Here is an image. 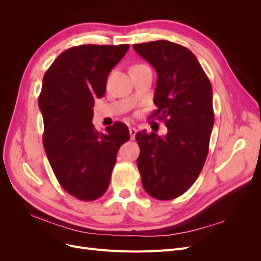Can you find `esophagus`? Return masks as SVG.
I'll return each instance as SVG.
<instances>
[{
  "mask_svg": "<svg viewBox=\"0 0 261 261\" xmlns=\"http://www.w3.org/2000/svg\"><path fill=\"white\" fill-rule=\"evenodd\" d=\"M137 133V129L135 127H129V134H130V139L134 140L135 139V135Z\"/></svg>",
  "mask_w": 261,
  "mask_h": 261,
  "instance_id": "1",
  "label": "esophagus"
}]
</instances>
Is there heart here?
<instances>
[{"label": "heart", "instance_id": "obj_1", "mask_svg": "<svg viewBox=\"0 0 261 261\" xmlns=\"http://www.w3.org/2000/svg\"><path fill=\"white\" fill-rule=\"evenodd\" d=\"M135 66H139V65H135Z\"/></svg>", "mask_w": 261, "mask_h": 261}]
</instances>
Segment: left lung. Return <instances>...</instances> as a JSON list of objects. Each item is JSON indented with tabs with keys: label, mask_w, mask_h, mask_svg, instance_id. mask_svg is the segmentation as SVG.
<instances>
[{
	"label": "left lung",
	"mask_w": 261,
	"mask_h": 261,
	"mask_svg": "<svg viewBox=\"0 0 261 261\" xmlns=\"http://www.w3.org/2000/svg\"><path fill=\"white\" fill-rule=\"evenodd\" d=\"M153 66L158 80L150 117L163 120L165 136L136 134L137 167L147 194L159 200L177 198L199 176L207 159L215 123L212 88L198 60L185 46L158 40L134 44Z\"/></svg>",
	"instance_id": "left-lung-1"
}]
</instances>
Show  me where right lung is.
I'll return each mask as SVG.
<instances>
[{
	"mask_svg": "<svg viewBox=\"0 0 261 261\" xmlns=\"http://www.w3.org/2000/svg\"><path fill=\"white\" fill-rule=\"evenodd\" d=\"M128 48L73 46L54 60L43 77L38 100L43 147L60 185L80 200H96L107 192L118 149L129 139L124 123L100 133L91 122L94 100L105 96L108 76Z\"/></svg>",
	"mask_w": 261,
	"mask_h": 261,
	"instance_id": "add662e5",
	"label": "right lung"
}]
</instances>
